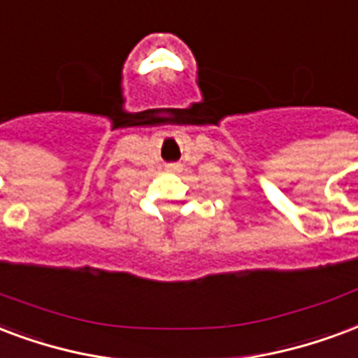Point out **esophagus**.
Instances as JSON below:
<instances>
[{"mask_svg":"<svg viewBox=\"0 0 358 358\" xmlns=\"http://www.w3.org/2000/svg\"><path fill=\"white\" fill-rule=\"evenodd\" d=\"M166 171L176 172V171H178V165H174V163H171V165H166Z\"/></svg>","mask_w":358,"mask_h":358,"instance_id":"obj_1","label":"esophagus"}]
</instances>
